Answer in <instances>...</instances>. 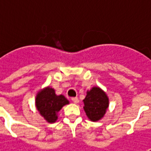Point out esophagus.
Wrapping results in <instances>:
<instances>
[{"mask_svg":"<svg viewBox=\"0 0 151 151\" xmlns=\"http://www.w3.org/2000/svg\"><path fill=\"white\" fill-rule=\"evenodd\" d=\"M71 101H72L74 103H78L79 102L78 97H72V98H71Z\"/></svg>","mask_w":151,"mask_h":151,"instance_id":"1","label":"esophagus"}]
</instances>
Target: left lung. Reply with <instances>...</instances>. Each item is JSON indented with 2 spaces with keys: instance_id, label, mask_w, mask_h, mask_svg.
I'll return each instance as SVG.
<instances>
[{
  "instance_id": "left-lung-1",
  "label": "left lung",
  "mask_w": 151,
  "mask_h": 151,
  "mask_svg": "<svg viewBox=\"0 0 151 151\" xmlns=\"http://www.w3.org/2000/svg\"><path fill=\"white\" fill-rule=\"evenodd\" d=\"M83 103V108L88 119L92 122H96L103 118L109 101L107 94L101 88L95 86L86 92Z\"/></svg>"
}]
</instances>
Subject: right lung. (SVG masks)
<instances>
[{
    "label": "right lung",
    "mask_w": 151,
    "mask_h": 151,
    "mask_svg": "<svg viewBox=\"0 0 151 151\" xmlns=\"http://www.w3.org/2000/svg\"><path fill=\"white\" fill-rule=\"evenodd\" d=\"M36 107L39 113L49 123H55L58 113L69 101L63 95L57 96L55 91L50 86L38 91L36 96Z\"/></svg>",
    "instance_id": "obj_1"
}]
</instances>
